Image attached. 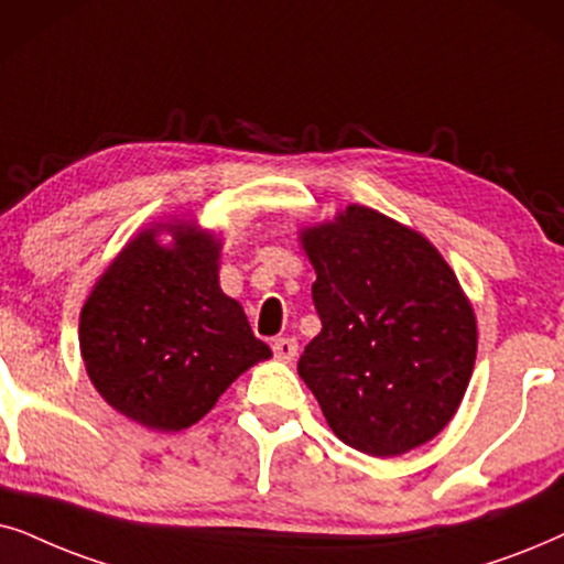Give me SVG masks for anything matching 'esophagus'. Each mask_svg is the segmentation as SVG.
Masks as SVG:
<instances>
[{
  "mask_svg": "<svg viewBox=\"0 0 564 564\" xmlns=\"http://www.w3.org/2000/svg\"><path fill=\"white\" fill-rule=\"evenodd\" d=\"M296 350H299V343L294 340V337H275L273 340V352L278 360H286L289 364V360H294Z\"/></svg>",
  "mask_w": 564,
  "mask_h": 564,
  "instance_id": "34e87169",
  "label": "esophagus"
}]
</instances>
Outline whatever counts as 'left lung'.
Here are the masks:
<instances>
[{"instance_id":"8db88e82","label":"left lung","mask_w":564,"mask_h":564,"mask_svg":"<svg viewBox=\"0 0 564 564\" xmlns=\"http://www.w3.org/2000/svg\"><path fill=\"white\" fill-rule=\"evenodd\" d=\"M322 333L299 358L343 444L394 456L444 431L477 358L475 312L438 250L402 224L348 206L306 229Z\"/></svg>"}]
</instances>
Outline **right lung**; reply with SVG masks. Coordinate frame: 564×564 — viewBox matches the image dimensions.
Returning <instances> with one entry per match:
<instances>
[{
    "mask_svg": "<svg viewBox=\"0 0 564 564\" xmlns=\"http://www.w3.org/2000/svg\"><path fill=\"white\" fill-rule=\"evenodd\" d=\"M144 231L112 260L79 319L87 373L120 415L156 431L198 423L245 369L270 358L242 306L219 289V245L172 227Z\"/></svg>",
    "mask_w": 564,
    "mask_h": 564,
    "instance_id": "right-lung-1",
    "label": "right lung"
}]
</instances>
